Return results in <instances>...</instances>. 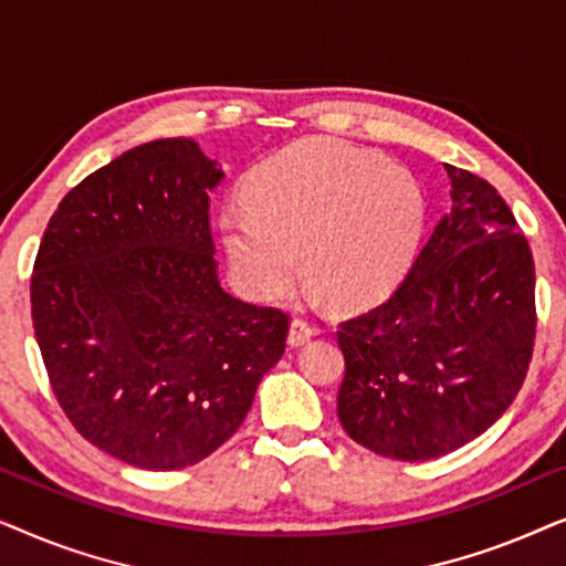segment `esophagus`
Here are the masks:
<instances>
[{"instance_id": "1", "label": "esophagus", "mask_w": 566, "mask_h": 566, "mask_svg": "<svg viewBox=\"0 0 566 566\" xmlns=\"http://www.w3.org/2000/svg\"><path fill=\"white\" fill-rule=\"evenodd\" d=\"M314 335H316V327H314L312 322L293 319L291 322V332H289V345L291 347H301V345H306Z\"/></svg>"}]
</instances>
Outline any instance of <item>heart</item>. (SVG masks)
Returning <instances> with one entry per match:
<instances>
[{"label": "heart", "instance_id": "obj_1", "mask_svg": "<svg viewBox=\"0 0 566 566\" xmlns=\"http://www.w3.org/2000/svg\"><path fill=\"white\" fill-rule=\"evenodd\" d=\"M247 203L221 213L229 262L250 296L273 301L301 270L339 306L397 289L428 223V200L405 167L339 142H301L247 180Z\"/></svg>", "mask_w": 566, "mask_h": 566}]
</instances>
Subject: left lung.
Listing matches in <instances>:
<instances>
[{
  "label": "left lung",
  "instance_id": "8db88e82",
  "mask_svg": "<svg viewBox=\"0 0 566 566\" xmlns=\"http://www.w3.org/2000/svg\"><path fill=\"white\" fill-rule=\"evenodd\" d=\"M453 206L384 304L339 324L347 436L397 461L467 446L505 415L536 339V270L513 211L446 165Z\"/></svg>",
  "mask_w": 566,
  "mask_h": 566
}]
</instances>
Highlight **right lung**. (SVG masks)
<instances>
[{"label": "right lung", "instance_id": "1", "mask_svg": "<svg viewBox=\"0 0 566 566\" xmlns=\"http://www.w3.org/2000/svg\"><path fill=\"white\" fill-rule=\"evenodd\" d=\"M219 180L190 138L142 144L69 190L38 247L30 304L51 389L82 438L130 467L211 455L285 350L289 314L221 289Z\"/></svg>", "mask_w": 566, "mask_h": 566}]
</instances>
